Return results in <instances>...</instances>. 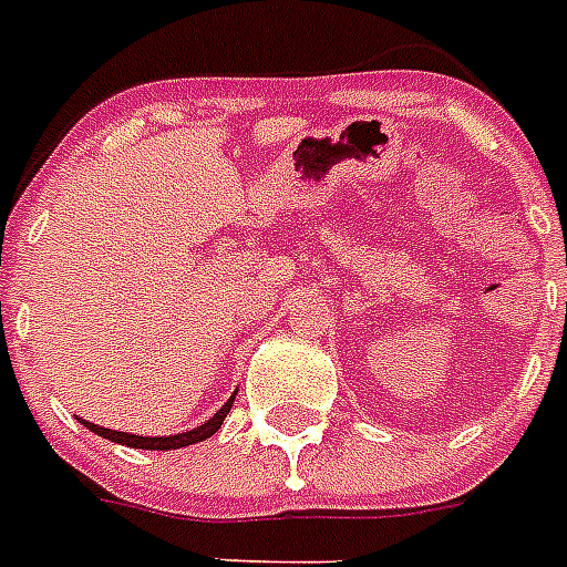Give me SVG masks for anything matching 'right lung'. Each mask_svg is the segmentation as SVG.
<instances>
[{"instance_id": "obj_1", "label": "right lung", "mask_w": 567, "mask_h": 567, "mask_svg": "<svg viewBox=\"0 0 567 567\" xmlns=\"http://www.w3.org/2000/svg\"><path fill=\"white\" fill-rule=\"evenodd\" d=\"M237 395V392H234ZM234 395L221 404V410L213 412V419H207L205 424H198V427L187 430V433H175V436H140V433H122V430H111V427H99V424H93V421H84L81 419V424L87 430H93L96 436L107 439V442H116V445H128V447H143V451H175V447H189L196 445V442H205V439H210L216 430L221 427V421H225V415L230 412V406H234Z\"/></svg>"}]
</instances>
